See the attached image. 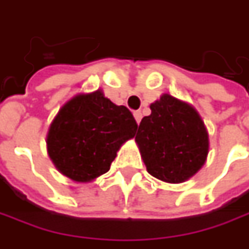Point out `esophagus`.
Returning a JSON list of instances; mask_svg holds the SVG:
<instances>
[{
    "mask_svg": "<svg viewBox=\"0 0 249 249\" xmlns=\"http://www.w3.org/2000/svg\"><path fill=\"white\" fill-rule=\"evenodd\" d=\"M133 115H134V119H136V122L140 123V120H141V118H142V113H141L140 110H136V112H133Z\"/></svg>",
    "mask_w": 249,
    "mask_h": 249,
    "instance_id": "obj_1",
    "label": "esophagus"
}]
</instances>
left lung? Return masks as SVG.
I'll list each match as a JSON object with an SVG mask.
<instances>
[{"instance_id": "1", "label": "left lung", "mask_w": 249, "mask_h": 249, "mask_svg": "<svg viewBox=\"0 0 249 249\" xmlns=\"http://www.w3.org/2000/svg\"><path fill=\"white\" fill-rule=\"evenodd\" d=\"M149 108L136 134L141 158L151 176L183 183L205 165L209 136L204 120L191 104L167 92Z\"/></svg>"}]
</instances>
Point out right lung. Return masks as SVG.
I'll list each match as a JSON object with an SVG mask.
<instances>
[{
	"label": "right lung",
	"mask_w": 249,
	"mask_h": 249,
	"mask_svg": "<svg viewBox=\"0 0 249 249\" xmlns=\"http://www.w3.org/2000/svg\"><path fill=\"white\" fill-rule=\"evenodd\" d=\"M137 123L104 91L80 92L68 101L47 133V152L59 173L90 183L109 170L120 147L133 139Z\"/></svg>",
	"instance_id": "1"
}]
</instances>
